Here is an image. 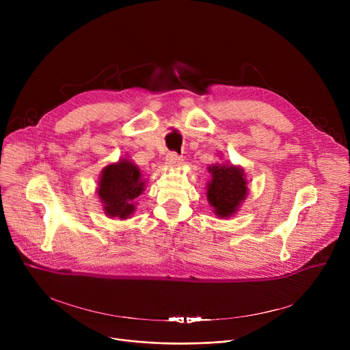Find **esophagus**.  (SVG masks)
I'll return each instance as SVG.
<instances>
[{
  "instance_id": "1",
  "label": "esophagus",
  "mask_w": 350,
  "mask_h": 350,
  "mask_svg": "<svg viewBox=\"0 0 350 350\" xmlns=\"http://www.w3.org/2000/svg\"><path fill=\"white\" fill-rule=\"evenodd\" d=\"M165 164H167L169 167H172V169H178V167H181L183 159L177 153L172 152V153H169L167 156H165Z\"/></svg>"
}]
</instances>
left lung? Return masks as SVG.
Here are the masks:
<instances>
[{"label": "left lung", "instance_id": "1", "mask_svg": "<svg viewBox=\"0 0 350 350\" xmlns=\"http://www.w3.org/2000/svg\"><path fill=\"white\" fill-rule=\"evenodd\" d=\"M211 180L207 183V200L218 218H230L240 210L248 196L244 169L230 163L208 165Z\"/></svg>", "mask_w": 350, "mask_h": 350}]
</instances>
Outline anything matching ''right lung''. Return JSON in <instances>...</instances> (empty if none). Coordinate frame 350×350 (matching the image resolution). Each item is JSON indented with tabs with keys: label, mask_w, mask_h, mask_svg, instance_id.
<instances>
[{
	"label": "right lung",
	"mask_w": 350,
	"mask_h": 350,
	"mask_svg": "<svg viewBox=\"0 0 350 350\" xmlns=\"http://www.w3.org/2000/svg\"><path fill=\"white\" fill-rule=\"evenodd\" d=\"M146 180L137 165L127 159L105 165L98 181V197L109 218L127 219L136 210V198L143 194Z\"/></svg>",
	"instance_id": "add662e5"
}]
</instances>
